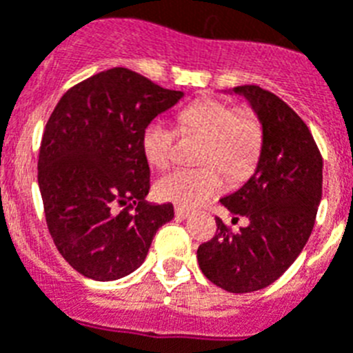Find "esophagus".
<instances>
[{"instance_id": "34e87169", "label": "esophagus", "mask_w": 353, "mask_h": 353, "mask_svg": "<svg viewBox=\"0 0 353 353\" xmlns=\"http://www.w3.org/2000/svg\"><path fill=\"white\" fill-rule=\"evenodd\" d=\"M174 214H176V218H188L189 216V209L182 208V205H174Z\"/></svg>"}]
</instances>
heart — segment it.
I'll return each mask as SVG.
<instances>
[{
  "instance_id": "heart-1",
  "label": "heart",
  "mask_w": 353,
  "mask_h": 353,
  "mask_svg": "<svg viewBox=\"0 0 353 353\" xmlns=\"http://www.w3.org/2000/svg\"><path fill=\"white\" fill-rule=\"evenodd\" d=\"M179 128L183 133L208 137L196 168H179L157 182V194L164 200L194 208L216 196L225 180H245L254 171L263 150V124L252 110H238L218 99H200L179 112ZM176 133L164 121H153L142 131L145 159L159 170L170 168L174 159Z\"/></svg>"
}]
</instances>
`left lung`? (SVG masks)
Wrapping results in <instances>:
<instances>
[{"mask_svg": "<svg viewBox=\"0 0 353 353\" xmlns=\"http://www.w3.org/2000/svg\"><path fill=\"white\" fill-rule=\"evenodd\" d=\"M263 124V150L254 174L220 203L232 232L216 216V232L198 247L203 276L227 292H254L274 283L303 250L316 222L323 189V157L312 133L285 101L258 84L236 86Z\"/></svg>", "mask_w": 353, "mask_h": 353, "instance_id": "8db88e82", "label": "left lung"}]
</instances>
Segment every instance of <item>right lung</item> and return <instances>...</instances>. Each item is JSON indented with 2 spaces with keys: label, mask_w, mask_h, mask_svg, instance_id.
<instances>
[{
  "label": "right lung",
  "mask_w": 353,
  "mask_h": 353,
  "mask_svg": "<svg viewBox=\"0 0 353 353\" xmlns=\"http://www.w3.org/2000/svg\"><path fill=\"white\" fill-rule=\"evenodd\" d=\"M133 70L110 68L68 90L46 122L37 160L46 225L79 274L113 281L139 269L173 205L144 202L150 165L142 131L176 104Z\"/></svg>",
  "instance_id": "add662e5"
}]
</instances>
